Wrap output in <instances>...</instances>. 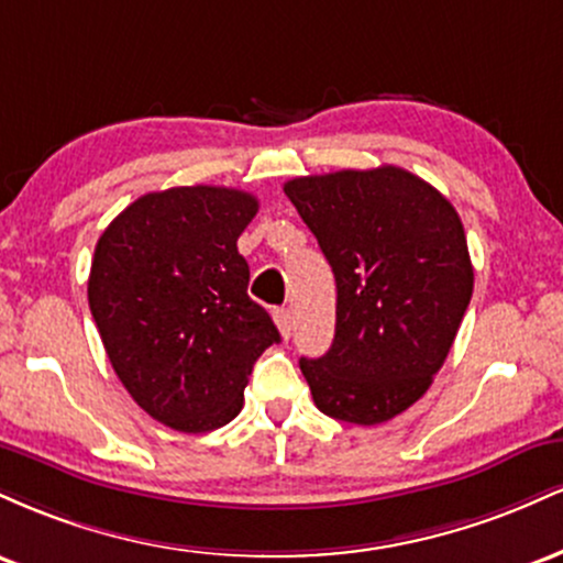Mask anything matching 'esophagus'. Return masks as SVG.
<instances>
[{"instance_id": "esophagus-1", "label": "esophagus", "mask_w": 563, "mask_h": 563, "mask_svg": "<svg viewBox=\"0 0 563 563\" xmlns=\"http://www.w3.org/2000/svg\"><path fill=\"white\" fill-rule=\"evenodd\" d=\"M273 320L277 325V331H280L283 339H290V312L286 307H277L273 309Z\"/></svg>"}]
</instances>
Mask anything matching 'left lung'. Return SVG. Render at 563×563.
<instances>
[{
	"label": "left lung",
	"mask_w": 563,
	"mask_h": 563,
	"mask_svg": "<svg viewBox=\"0 0 563 563\" xmlns=\"http://www.w3.org/2000/svg\"><path fill=\"white\" fill-rule=\"evenodd\" d=\"M335 277V335L301 357L314 405L376 426L423 397L474 294L466 232L437 187L399 166L286 183Z\"/></svg>",
	"instance_id": "obj_1"
}]
</instances>
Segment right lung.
<instances>
[{"instance_id": "1", "label": "right lung", "mask_w": 563, "mask_h": 563, "mask_svg": "<svg viewBox=\"0 0 563 563\" xmlns=\"http://www.w3.org/2000/svg\"><path fill=\"white\" fill-rule=\"evenodd\" d=\"M260 200L235 187L147 192L108 224L89 309L115 376L142 410L185 434L230 423L254 363L280 341L251 301L238 238Z\"/></svg>"}]
</instances>
